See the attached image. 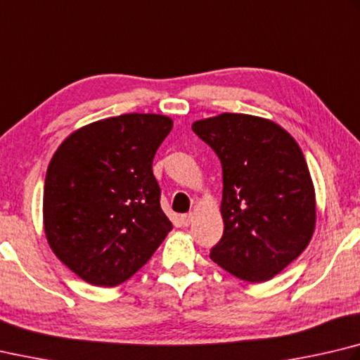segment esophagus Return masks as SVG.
<instances>
[{
    "mask_svg": "<svg viewBox=\"0 0 360 360\" xmlns=\"http://www.w3.org/2000/svg\"><path fill=\"white\" fill-rule=\"evenodd\" d=\"M193 221V214L191 212V214H184V215H181V224H182V226H188Z\"/></svg>",
    "mask_w": 360,
    "mask_h": 360,
    "instance_id": "34e87169",
    "label": "esophagus"
}]
</instances>
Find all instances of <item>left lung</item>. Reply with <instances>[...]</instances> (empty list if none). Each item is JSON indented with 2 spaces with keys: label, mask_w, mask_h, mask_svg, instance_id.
<instances>
[{
  "label": "left lung",
  "mask_w": 360,
  "mask_h": 360,
  "mask_svg": "<svg viewBox=\"0 0 360 360\" xmlns=\"http://www.w3.org/2000/svg\"><path fill=\"white\" fill-rule=\"evenodd\" d=\"M192 130L219 155L224 236L211 259L234 277L261 283L309 245L316 224L315 187L296 140L274 121L221 113Z\"/></svg>",
  "instance_id": "1"
}]
</instances>
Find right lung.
<instances>
[{
  "mask_svg": "<svg viewBox=\"0 0 360 360\" xmlns=\"http://www.w3.org/2000/svg\"><path fill=\"white\" fill-rule=\"evenodd\" d=\"M172 117L129 113L75 130L56 149L44 186L53 253L94 286H116L145 266L172 221L153 173Z\"/></svg>",
  "mask_w": 360,
  "mask_h": 360,
  "instance_id": "obj_1",
  "label": "right lung"
}]
</instances>
